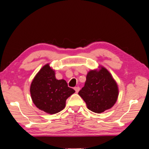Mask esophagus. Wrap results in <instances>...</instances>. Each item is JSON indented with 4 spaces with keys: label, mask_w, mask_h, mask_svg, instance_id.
Returning a JSON list of instances; mask_svg holds the SVG:
<instances>
[{
    "label": "esophagus",
    "mask_w": 149,
    "mask_h": 149,
    "mask_svg": "<svg viewBox=\"0 0 149 149\" xmlns=\"http://www.w3.org/2000/svg\"><path fill=\"white\" fill-rule=\"evenodd\" d=\"M74 90H75V91H76V93H78L79 90H80V88H79V87H75Z\"/></svg>",
    "instance_id": "1"
}]
</instances>
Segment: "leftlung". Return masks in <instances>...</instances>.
<instances>
[{
    "label": "left lung",
    "mask_w": 149,
    "mask_h": 149,
    "mask_svg": "<svg viewBox=\"0 0 149 149\" xmlns=\"http://www.w3.org/2000/svg\"><path fill=\"white\" fill-rule=\"evenodd\" d=\"M79 95L86 103L87 109L96 113L110 109L117 102L119 89L111 73L104 67L87 73L84 87Z\"/></svg>",
    "instance_id": "8db88e82"
}]
</instances>
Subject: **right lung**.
Segmentation results:
<instances>
[{
    "mask_svg": "<svg viewBox=\"0 0 149 149\" xmlns=\"http://www.w3.org/2000/svg\"><path fill=\"white\" fill-rule=\"evenodd\" d=\"M32 102L48 114L58 113L65 108L66 99L75 92L64 79L58 80L55 70L47 64L38 71L30 85Z\"/></svg>",
    "mask_w": 149,
    "mask_h": 149,
    "instance_id": "right-lung-1",
    "label": "right lung"
}]
</instances>
